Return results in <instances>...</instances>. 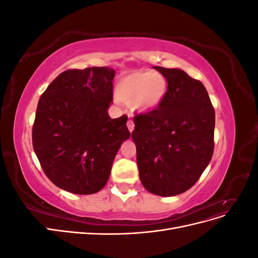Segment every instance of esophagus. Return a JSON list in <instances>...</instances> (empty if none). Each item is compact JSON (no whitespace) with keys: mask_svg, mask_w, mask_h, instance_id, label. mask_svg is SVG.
I'll list each match as a JSON object with an SVG mask.
<instances>
[{"mask_svg":"<svg viewBox=\"0 0 258 258\" xmlns=\"http://www.w3.org/2000/svg\"><path fill=\"white\" fill-rule=\"evenodd\" d=\"M127 127H128V129H129L130 132L134 131V130H135V122H134V120L129 119V120L127 121Z\"/></svg>","mask_w":258,"mask_h":258,"instance_id":"1","label":"esophagus"}]
</instances>
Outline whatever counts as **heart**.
<instances>
[{
	"label": "heart",
	"mask_w": 258,
	"mask_h": 258,
	"mask_svg": "<svg viewBox=\"0 0 258 258\" xmlns=\"http://www.w3.org/2000/svg\"><path fill=\"white\" fill-rule=\"evenodd\" d=\"M168 84L165 76L153 71L131 73L117 86V97L131 104L137 112H150L157 108L166 97Z\"/></svg>",
	"instance_id": "obj_1"
}]
</instances>
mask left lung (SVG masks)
<instances>
[{
    "label": "left lung",
    "mask_w": 258,
    "mask_h": 258,
    "mask_svg": "<svg viewBox=\"0 0 258 258\" xmlns=\"http://www.w3.org/2000/svg\"><path fill=\"white\" fill-rule=\"evenodd\" d=\"M168 83L155 110L134 117L139 176L162 197L188 190L212 158L215 111L206 87L183 70L155 67Z\"/></svg>",
    "instance_id": "obj_1"
}]
</instances>
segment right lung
<instances>
[{"instance_id": "1", "label": "right lung", "mask_w": 258, "mask_h": 258, "mask_svg": "<svg viewBox=\"0 0 258 258\" xmlns=\"http://www.w3.org/2000/svg\"><path fill=\"white\" fill-rule=\"evenodd\" d=\"M115 70H68L38 101L33 150L42 169L59 188L77 195L101 190L122 142L130 138L126 115L112 119Z\"/></svg>"}]
</instances>
